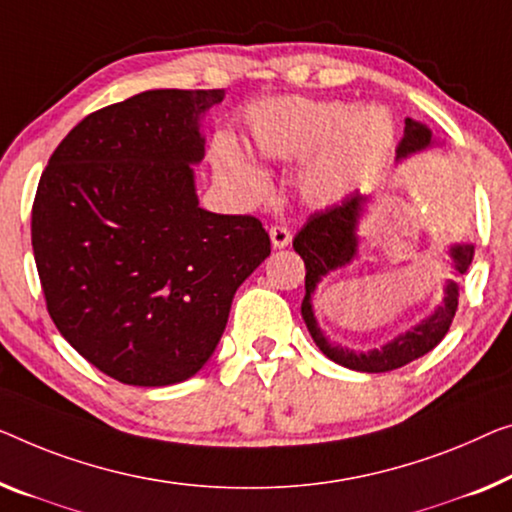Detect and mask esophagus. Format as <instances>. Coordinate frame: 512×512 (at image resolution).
<instances>
[{"instance_id": "34e87169", "label": "esophagus", "mask_w": 512, "mask_h": 512, "mask_svg": "<svg viewBox=\"0 0 512 512\" xmlns=\"http://www.w3.org/2000/svg\"><path fill=\"white\" fill-rule=\"evenodd\" d=\"M271 243H273V248H287L289 243H292V230L285 225L271 227Z\"/></svg>"}]
</instances>
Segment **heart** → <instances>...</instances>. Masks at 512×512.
I'll return each instance as SVG.
<instances>
[{
    "mask_svg": "<svg viewBox=\"0 0 512 512\" xmlns=\"http://www.w3.org/2000/svg\"><path fill=\"white\" fill-rule=\"evenodd\" d=\"M250 149L264 160H301L322 151L305 170L301 190L310 202L326 204L345 195L391 149L395 126L381 108L352 110L338 101L282 98L264 103L248 117ZM225 177L246 197L264 193L253 167L225 160Z\"/></svg>",
    "mask_w": 512,
    "mask_h": 512,
    "instance_id": "obj_1",
    "label": "heart"
}]
</instances>
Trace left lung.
<instances>
[{"label":"left lung","mask_w":512,"mask_h":512,"mask_svg":"<svg viewBox=\"0 0 512 512\" xmlns=\"http://www.w3.org/2000/svg\"><path fill=\"white\" fill-rule=\"evenodd\" d=\"M432 144L430 128L418 124V121H404V135L395 149L398 158H407L416 151H423ZM365 197L361 193L347 195L340 204H331L324 211L310 213L308 223L301 227V232L294 236V250L301 255L305 264V296L301 303V315L305 326L317 342V347L331 358V361L345 365L349 370L358 372H388L398 370L423 354L430 352L444 340V335L451 329V322L457 310V285L448 280L444 303L414 329L402 333L393 342H388L381 349H372L368 354L349 352L345 347L333 345L326 340V335L319 329L315 312H312V292H315L317 282L331 271L349 264L356 255V227L361 218ZM451 259L457 273L469 269L471 259H474V246L471 243H460L451 248Z\"/></svg>","instance_id":"obj_1"}]
</instances>
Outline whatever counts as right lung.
Returning a JSON list of instances; mask_svg holds the SVG:
<instances>
[{
    "instance_id": "1",
    "label": "right lung",
    "mask_w": 512,
    "mask_h": 512,
    "mask_svg": "<svg viewBox=\"0 0 512 512\" xmlns=\"http://www.w3.org/2000/svg\"><path fill=\"white\" fill-rule=\"evenodd\" d=\"M223 89H151L91 112L38 181L32 246L75 352L131 386L193 377L239 285L271 253L255 216L200 209V117Z\"/></svg>"
}]
</instances>
